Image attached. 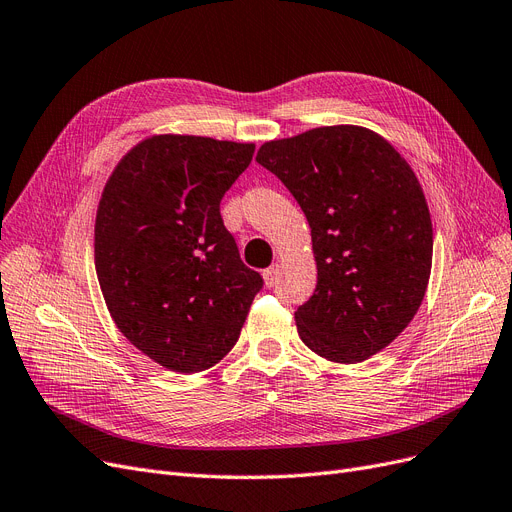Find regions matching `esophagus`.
I'll return each mask as SVG.
<instances>
[{"label": "esophagus", "instance_id": "34e87169", "mask_svg": "<svg viewBox=\"0 0 512 512\" xmlns=\"http://www.w3.org/2000/svg\"><path fill=\"white\" fill-rule=\"evenodd\" d=\"M277 277H279V264H273V267L262 271L264 286H267V288H273L277 284Z\"/></svg>", "mask_w": 512, "mask_h": 512}]
</instances>
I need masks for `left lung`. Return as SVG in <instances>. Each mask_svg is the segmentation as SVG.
<instances>
[{
    "instance_id": "1",
    "label": "left lung",
    "mask_w": 512,
    "mask_h": 512,
    "mask_svg": "<svg viewBox=\"0 0 512 512\" xmlns=\"http://www.w3.org/2000/svg\"><path fill=\"white\" fill-rule=\"evenodd\" d=\"M311 226L313 296L294 313L298 337L330 362L379 354L409 326L432 271V220L411 165L379 133L317 127L262 144Z\"/></svg>"
}]
</instances>
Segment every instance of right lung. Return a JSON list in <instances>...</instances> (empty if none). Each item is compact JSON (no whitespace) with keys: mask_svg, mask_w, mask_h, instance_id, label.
I'll use <instances>...</instances> for the list:
<instances>
[{"mask_svg":"<svg viewBox=\"0 0 512 512\" xmlns=\"http://www.w3.org/2000/svg\"><path fill=\"white\" fill-rule=\"evenodd\" d=\"M254 144L152 135L120 158L95 220V269L114 324L156 364L201 373L239 339L262 277L220 216Z\"/></svg>","mask_w":512,"mask_h":512,"instance_id":"1","label":"right lung"}]
</instances>
